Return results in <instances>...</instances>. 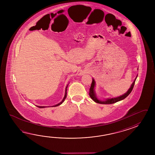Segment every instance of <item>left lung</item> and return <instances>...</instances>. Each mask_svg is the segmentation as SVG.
Wrapping results in <instances>:
<instances>
[{"label": "left lung", "instance_id": "1", "mask_svg": "<svg viewBox=\"0 0 155 155\" xmlns=\"http://www.w3.org/2000/svg\"><path fill=\"white\" fill-rule=\"evenodd\" d=\"M137 76H136V78H135V80L134 82L132 83L130 88L129 89V90L126 92L125 94H124L123 95L117 97H115V98H111V99H106L105 101H101L97 99V98L96 97L95 92L94 91V87H95V80L94 79H92V83L91 85V87L90 88V91H89V96L91 99L96 103H99V104H114L116 102H118L119 101H121L123 99H125L126 97L129 95V94L131 92L132 89L134 88V86L135 85V81L136 80Z\"/></svg>", "mask_w": 155, "mask_h": 155}]
</instances>
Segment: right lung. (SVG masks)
Listing matches in <instances>:
<instances>
[{"instance_id":"add662e5","label":"right lung","mask_w":155,"mask_h":155,"mask_svg":"<svg viewBox=\"0 0 155 155\" xmlns=\"http://www.w3.org/2000/svg\"><path fill=\"white\" fill-rule=\"evenodd\" d=\"M68 86H66V90H65V96H64V99H63V100H62V101H61V102L59 103L58 104H57L56 105L53 106H51V107H56V106H58L60 105H61L62 103H63L64 101V100H65V99H66V95H67V93H66V91H67V88H68ZM38 107H39V108H44V107H46V106H38ZM49 107V106H48Z\"/></svg>"}]
</instances>
